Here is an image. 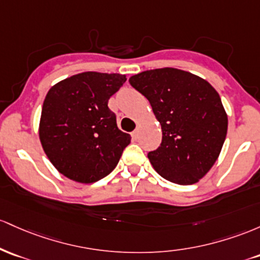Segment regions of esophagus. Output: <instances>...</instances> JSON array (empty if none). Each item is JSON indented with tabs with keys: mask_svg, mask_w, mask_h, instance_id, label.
Here are the masks:
<instances>
[{
	"mask_svg": "<svg viewBox=\"0 0 260 260\" xmlns=\"http://www.w3.org/2000/svg\"><path fill=\"white\" fill-rule=\"evenodd\" d=\"M131 138H133V140H135V141L139 139V131H138V129L134 130L133 133H131Z\"/></svg>",
	"mask_w": 260,
	"mask_h": 260,
	"instance_id": "1",
	"label": "esophagus"
}]
</instances>
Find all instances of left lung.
I'll return each instance as SVG.
<instances>
[{
    "label": "left lung",
    "instance_id": "1",
    "mask_svg": "<svg viewBox=\"0 0 260 260\" xmlns=\"http://www.w3.org/2000/svg\"><path fill=\"white\" fill-rule=\"evenodd\" d=\"M129 82L150 102L162 127L159 147L147 154L165 179L197 183L216 162L226 139L227 115L208 81L172 67L144 71Z\"/></svg>",
    "mask_w": 260,
    "mask_h": 260
}]
</instances>
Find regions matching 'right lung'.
Instances as JSON below:
<instances>
[{
    "label": "right lung",
    "instance_id": "obj_1",
    "mask_svg": "<svg viewBox=\"0 0 260 260\" xmlns=\"http://www.w3.org/2000/svg\"><path fill=\"white\" fill-rule=\"evenodd\" d=\"M125 81L124 75L83 72L48 92L39 138L61 174L76 182L94 183L118 165L131 138L119 130L108 101Z\"/></svg>",
    "mask_w": 260,
    "mask_h": 260
}]
</instances>
